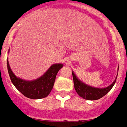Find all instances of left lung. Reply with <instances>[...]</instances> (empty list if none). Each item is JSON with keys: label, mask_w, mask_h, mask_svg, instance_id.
Here are the masks:
<instances>
[{"label": "left lung", "mask_w": 127, "mask_h": 127, "mask_svg": "<svg viewBox=\"0 0 127 127\" xmlns=\"http://www.w3.org/2000/svg\"><path fill=\"white\" fill-rule=\"evenodd\" d=\"M72 73V77H73L74 89L76 90V93L79 94L80 96L82 97L83 98L90 100L99 99L106 95L111 90V88H113L117 79L116 77L113 83H111L108 87L100 89V88H92L88 85H85V83H82L77 79V77L74 74L73 72Z\"/></svg>", "instance_id": "left-lung-1"}]
</instances>
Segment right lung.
I'll use <instances>...</instances> for the list:
<instances>
[{
    "label": "right lung",
    "instance_id": "1",
    "mask_svg": "<svg viewBox=\"0 0 127 127\" xmlns=\"http://www.w3.org/2000/svg\"><path fill=\"white\" fill-rule=\"evenodd\" d=\"M7 64L8 72L11 81L14 86L24 96L31 99H39L46 97L53 88L57 72L63 67V64H54L46 73L38 79L32 81H27L17 78L11 70L9 62Z\"/></svg>",
    "mask_w": 127,
    "mask_h": 127
}]
</instances>
